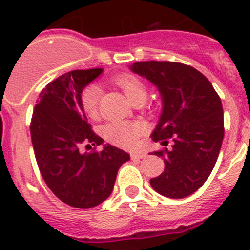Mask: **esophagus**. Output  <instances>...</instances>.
Wrapping results in <instances>:
<instances>
[{"mask_svg":"<svg viewBox=\"0 0 250 250\" xmlns=\"http://www.w3.org/2000/svg\"><path fill=\"white\" fill-rule=\"evenodd\" d=\"M147 157V153L146 152H133L130 153V158L132 159H142Z\"/></svg>","mask_w":250,"mask_h":250,"instance_id":"34e87169","label":"esophagus"}]
</instances>
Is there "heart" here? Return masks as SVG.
Listing matches in <instances>:
<instances>
[{
  "label": "heart",
  "mask_w": 250,
  "mask_h": 250,
  "mask_svg": "<svg viewBox=\"0 0 250 250\" xmlns=\"http://www.w3.org/2000/svg\"><path fill=\"white\" fill-rule=\"evenodd\" d=\"M114 83L120 87L130 102L136 104L138 102H145L147 97V86L139 77L130 73L117 76ZM101 88L96 84L87 87L82 92V107L87 114L92 118L98 116L100 111ZM102 133L109 143L118 147L130 148L134 147L142 134L141 125L133 122H109L103 125Z\"/></svg>",
  "instance_id": "1"
}]
</instances>
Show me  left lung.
<instances>
[{"mask_svg":"<svg viewBox=\"0 0 250 250\" xmlns=\"http://www.w3.org/2000/svg\"><path fill=\"white\" fill-rule=\"evenodd\" d=\"M130 69L157 86L163 101L152 139L164 146L153 153L164 159L166 167L150 186L164 197H188L208 179L219 156L224 137L222 101L208 78L192 66L147 61Z\"/></svg>","mask_w":250,"mask_h":250,"instance_id":"8db88e82","label":"left lung"}]
</instances>
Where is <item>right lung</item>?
Segmentation results:
<instances>
[{
  "instance_id": "obj_1",
  "label": "right lung",
  "mask_w": 250,
  "mask_h": 250,
  "mask_svg": "<svg viewBox=\"0 0 250 250\" xmlns=\"http://www.w3.org/2000/svg\"><path fill=\"white\" fill-rule=\"evenodd\" d=\"M102 68L76 69L49 82L40 93L30 130L38 168L53 194L75 208L88 209L104 202L113 190L118 169L129 154L111 145L83 153L82 148L102 145L83 112V88Z\"/></svg>"
}]
</instances>
